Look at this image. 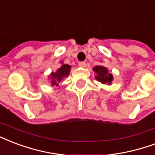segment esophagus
I'll return each instance as SVG.
<instances>
[{
  "instance_id": "1",
  "label": "esophagus",
  "mask_w": 155,
  "mask_h": 155,
  "mask_svg": "<svg viewBox=\"0 0 155 155\" xmlns=\"http://www.w3.org/2000/svg\"><path fill=\"white\" fill-rule=\"evenodd\" d=\"M86 66V63L84 62V61H81V62H79V66L80 67H85Z\"/></svg>"
}]
</instances>
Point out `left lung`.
I'll return each mask as SVG.
<instances>
[{
	"label": "left lung",
	"instance_id": "1",
	"mask_svg": "<svg viewBox=\"0 0 155 155\" xmlns=\"http://www.w3.org/2000/svg\"><path fill=\"white\" fill-rule=\"evenodd\" d=\"M93 71L95 72V79L101 82L103 84L111 85L113 81V75L107 70V67L104 66H96L93 68Z\"/></svg>",
	"mask_w": 155,
	"mask_h": 155
}]
</instances>
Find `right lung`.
<instances>
[{
	"label": "right lung",
	"mask_w": 155,
	"mask_h": 155,
	"mask_svg": "<svg viewBox=\"0 0 155 155\" xmlns=\"http://www.w3.org/2000/svg\"><path fill=\"white\" fill-rule=\"evenodd\" d=\"M61 66L57 69V71L51 72L48 75L49 83L54 88L59 86V84L62 81V80L68 76L71 69V66L68 64H64L63 61H61Z\"/></svg>",
	"instance_id": "1"
}]
</instances>
